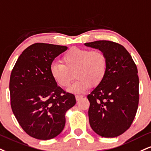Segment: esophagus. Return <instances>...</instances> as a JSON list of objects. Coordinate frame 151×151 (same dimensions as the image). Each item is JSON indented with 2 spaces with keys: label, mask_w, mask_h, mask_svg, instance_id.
<instances>
[{
  "label": "esophagus",
  "mask_w": 151,
  "mask_h": 151,
  "mask_svg": "<svg viewBox=\"0 0 151 151\" xmlns=\"http://www.w3.org/2000/svg\"><path fill=\"white\" fill-rule=\"evenodd\" d=\"M83 97V96L81 95H76V99H77V101H79V100L82 99Z\"/></svg>",
  "instance_id": "34e87169"
}]
</instances>
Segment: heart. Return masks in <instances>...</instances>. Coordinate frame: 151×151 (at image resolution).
<instances>
[{"label":"heart","instance_id":"heart-1","mask_svg":"<svg viewBox=\"0 0 151 151\" xmlns=\"http://www.w3.org/2000/svg\"><path fill=\"white\" fill-rule=\"evenodd\" d=\"M62 60L64 65L54 63L50 65V74L59 86L68 87L74 72L77 80L69 88L73 93L84 92L91 83L99 84L107 72V58L101 50L72 48L63 56Z\"/></svg>","mask_w":151,"mask_h":151}]
</instances>
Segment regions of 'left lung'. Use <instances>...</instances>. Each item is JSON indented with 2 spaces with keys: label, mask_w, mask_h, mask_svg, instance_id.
I'll return each instance as SVG.
<instances>
[{
  "label": "left lung",
  "mask_w": 151,
  "mask_h": 151,
  "mask_svg": "<svg viewBox=\"0 0 151 151\" xmlns=\"http://www.w3.org/2000/svg\"><path fill=\"white\" fill-rule=\"evenodd\" d=\"M107 58L103 80L87 96L91 127L103 137L122 134L133 122L139 105V80L137 65L126 48L110 41L84 43Z\"/></svg>",
  "instance_id": "8db88e82"
}]
</instances>
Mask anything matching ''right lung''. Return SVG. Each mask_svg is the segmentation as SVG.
Segmentation results:
<instances>
[{"instance_id": "1", "label": "right lung", "mask_w": 151, "mask_h": 151, "mask_svg": "<svg viewBox=\"0 0 151 151\" xmlns=\"http://www.w3.org/2000/svg\"><path fill=\"white\" fill-rule=\"evenodd\" d=\"M67 46L36 43L18 58L10 79V104L21 127L40 140L55 138L65 127V113L76 104L75 96L53 80L50 68Z\"/></svg>"}]
</instances>
